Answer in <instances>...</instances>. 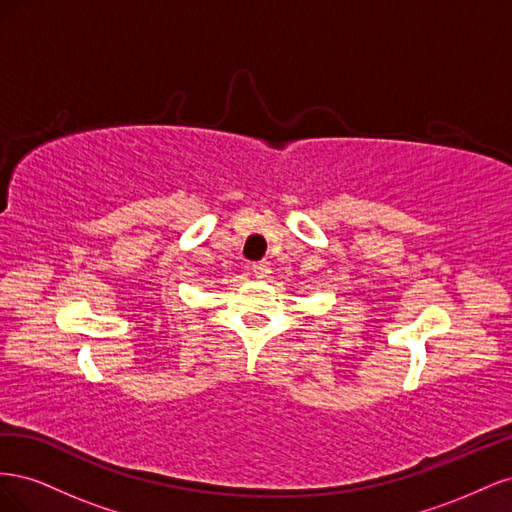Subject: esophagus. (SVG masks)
<instances>
[{
	"label": "esophagus",
	"mask_w": 512,
	"mask_h": 512,
	"mask_svg": "<svg viewBox=\"0 0 512 512\" xmlns=\"http://www.w3.org/2000/svg\"><path fill=\"white\" fill-rule=\"evenodd\" d=\"M250 271H252L256 277H267V275L271 273V267H269V262L260 260V262H252V265H250Z\"/></svg>",
	"instance_id": "34e87169"
}]
</instances>
